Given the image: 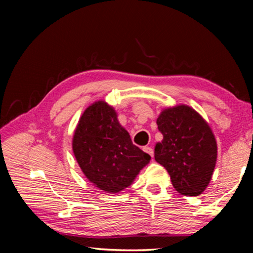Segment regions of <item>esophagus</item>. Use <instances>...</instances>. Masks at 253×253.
<instances>
[{"label": "esophagus", "mask_w": 253, "mask_h": 253, "mask_svg": "<svg viewBox=\"0 0 253 253\" xmlns=\"http://www.w3.org/2000/svg\"><path fill=\"white\" fill-rule=\"evenodd\" d=\"M143 151H144L145 153L149 154V155H151L152 157L154 156V151H153V148H152V147H149V146H145V147L143 148Z\"/></svg>", "instance_id": "esophagus-1"}]
</instances>
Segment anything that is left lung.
Listing matches in <instances>:
<instances>
[{
  "label": "left lung",
  "mask_w": 253,
  "mask_h": 253,
  "mask_svg": "<svg viewBox=\"0 0 253 253\" xmlns=\"http://www.w3.org/2000/svg\"><path fill=\"white\" fill-rule=\"evenodd\" d=\"M163 140L155 161L168 170L178 193L200 195L211 181L216 163V140L199 113L185 105L164 109L157 118Z\"/></svg>",
  "instance_id": "1"
}]
</instances>
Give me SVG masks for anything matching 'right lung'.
<instances>
[{
	"instance_id": "1",
	"label": "right lung",
	"mask_w": 253,
	"mask_h": 253,
	"mask_svg": "<svg viewBox=\"0 0 253 253\" xmlns=\"http://www.w3.org/2000/svg\"><path fill=\"white\" fill-rule=\"evenodd\" d=\"M72 149L85 177L108 193L125 190L151 161L147 153L132 144L113 107L102 100L84 111Z\"/></svg>"
}]
</instances>
